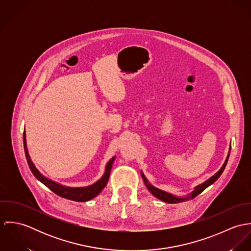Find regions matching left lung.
I'll return each mask as SVG.
<instances>
[{
    "label": "left lung",
    "instance_id": "8db88e82",
    "mask_svg": "<svg viewBox=\"0 0 251 251\" xmlns=\"http://www.w3.org/2000/svg\"><path fill=\"white\" fill-rule=\"evenodd\" d=\"M230 151H231V145H230L229 151H228L227 157H226V159H225L223 165H222L221 168L215 173V175L212 176L211 178H209L206 181H204V182H202V183L196 185V186L194 187V189H193L190 193H188V194H186V195H184V196H177V195H174V194H172V193L166 192V191H164V190H161V189H159V188L153 186L152 184L150 183V181L145 177V175H144V173L142 171H141V177H142V179H143L144 183H145L146 187L148 188V190H149L154 197H156L157 199H159V200H161V201H163V202H165V203H169V204L181 203V202H184V201H187V200H190V199H193L194 197H196L198 194H200V193H201L203 190H205L208 186H210L211 184H213L215 180L220 177V175H221L222 172L224 171V169H225V167H226V164H227V162H228V158H229V155H230Z\"/></svg>",
    "mask_w": 251,
    "mask_h": 251
}]
</instances>
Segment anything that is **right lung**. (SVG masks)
<instances>
[{"instance_id":"1","label":"right lung","mask_w":251,"mask_h":251,"mask_svg":"<svg viewBox=\"0 0 251 251\" xmlns=\"http://www.w3.org/2000/svg\"><path fill=\"white\" fill-rule=\"evenodd\" d=\"M23 143H24V151H25L28 165H29L33 175L36 177V179H38L40 182H42L45 186H47L51 191H53L57 195H59L63 198L69 199V200L76 201V202L89 201V200L95 198L96 196H98L102 191V189L105 187V185L107 183L109 175L111 172V168H112L113 162L116 158V156H113L108 161L105 165V171H104L103 176L99 180H97L96 182H94L93 184L88 185V186H81V187H72V186H67V185L61 184L53 179L45 177L43 174L40 173V171L36 168V165L34 164L32 158L29 154L25 130L23 132Z\"/></svg>"}]
</instances>
